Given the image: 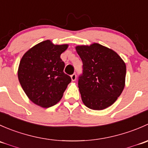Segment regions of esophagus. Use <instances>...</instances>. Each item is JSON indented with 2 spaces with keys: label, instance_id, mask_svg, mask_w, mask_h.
Masks as SVG:
<instances>
[{
  "label": "esophagus",
  "instance_id": "esophagus-1",
  "mask_svg": "<svg viewBox=\"0 0 148 148\" xmlns=\"http://www.w3.org/2000/svg\"><path fill=\"white\" fill-rule=\"evenodd\" d=\"M71 81L74 82L76 79H77V75L75 74H73L72 75H71Z\"/></svg>",
  "mask_w": 148,
  "mask_h": 148
}]
</instances>
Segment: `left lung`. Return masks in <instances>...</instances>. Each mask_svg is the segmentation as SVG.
<instances>
[{
	"label": "left lung",
	"mask_w": 148,
	"mask_h": 148,
	"mask_svg": "<svg viewBox=\"0 0 148 148\" xmlns=\"http://www.w3.org/2000/svg\"><path fill=\"white\" fill-rule=\"evenodd\" d=\"M83 63L78 86L88 108L102 110L114 104L125 86L126 65L112 49L97 43L76 46Z\"/></svg>",
	"instance_id": "1"
}]
</instances>
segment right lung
<instances>
[{
	"mask_svg": "<svg viewBox=\"0 0 148 148\" xmlns=\"http://www.w3.org/2000/svg\"><path fill=\"white\" fill-rule=\"evenodd\" d=\"M68 44L55 45L46 40L28 50L20 61L18 77L28 99L43 108L57 104L71 77L64 72L61 54Z\"/></svg>",
	"mask_w": 148,
	"mask_h": 148,
	"instance_id": "obj_1",
	"label": "right lung"
}]
</instances>
